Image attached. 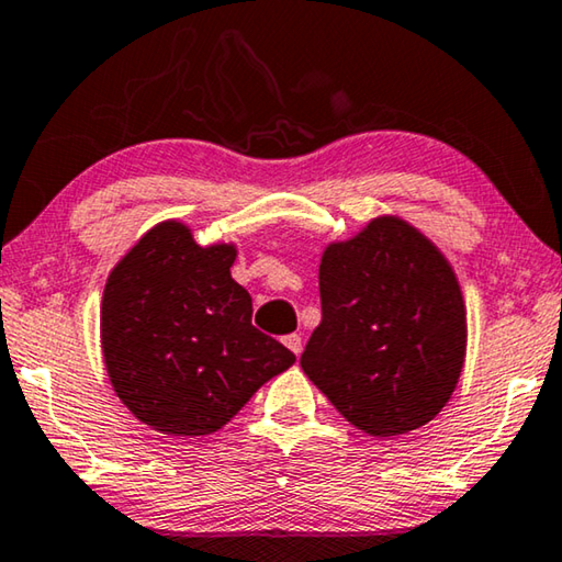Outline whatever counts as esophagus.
Returning a JSON list of instances; mask_svg holds the SVG:
<instances>
[{
    "mask_svg": "<svg viewBox=\"0 0 562 562\" xmlns=\"http://www.w3.org/2000/svg\"><path fill=\"white\" fill-rule=\"evenodd\" d=\"M283 344H286V347H289V349L299 357V353H301V336H299V334H289V336H283Z\"/></svg>",
    "mask_w": 562,
    "mask_h": 562,
    "instance_id": "obj_1",
    "label": "esophagus"
}]
</instances>
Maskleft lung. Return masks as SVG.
Returning <instances> with one entry per match:
<instances>
[{
  "instance_id": "1",
  "label": "left lung",
  "mask_w": 562,
  "mask_h": 562,
  "mask_svg": "<svg viewBox=\"0 0 562 562\" xmlns=\"http://www.w3.org/2000/svg\"><path fill=\"white\" fill-rule=\"evenodd\" d=\"M322 324L301 369L371 437L425 427L450 402L468 351V308L454 269L400 215L334 240L318 266Z\"/></svg>"
}]
</instances>
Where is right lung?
I'll return each instance as SVG.
<instances>
[{
    "mask_svg": "<svg viewBox=\"0 0 562 562\" xmlns=\"http://www.w3.org/2000/svg\"><path fill=\"white\" fill-rule=\"evenodd\" d=\"M236 244H195L162 221L110 271L100 344L110 384L143 425L170 437L218 431L296 357L251 324L233 281Z\"/></svg>",
    "mask_w": 562,
    "mask_h": 562,
    "instance_id": "obj_1",
    "label": "right lung"
}]
</instances>
